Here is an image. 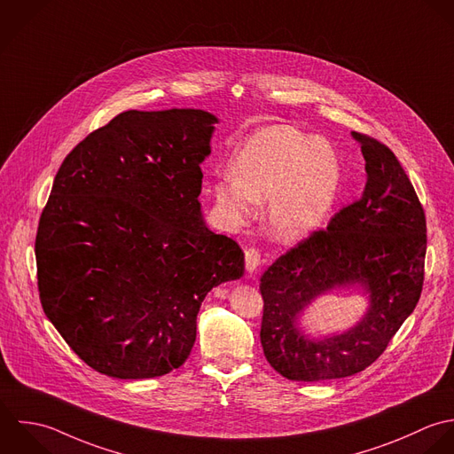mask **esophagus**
Returning a JSON list of instances; mask_svg holds the SVG:
<instances>
[{"mask_svg":"<svg viewBox=\"0 0 454 454\" xmlns=\"http://www.w3.org/2000/svg\"><path fill=\"white\" fill-rule=\"evenodd\" d=\"M245 264L250 273H254L261 264V250L255 247H250L245 250Z\"/></svg>","mask_w":454,"mask_h":454,"instance_id":"34e87169","label":"esophagus"}]
</instances>
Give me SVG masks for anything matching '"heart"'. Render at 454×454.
<instances>
[{
  "label": "heart",
  "mask_w": 454,
  "mask_h": 454,
  "mask_svg": "<svg viewBox=\"0 0 454 454\" xmlns=\"http://www.w3.org/2000/svg\"><path fill=\"white\" fill-rule=\"evenodd\" d=\"M340 183L334 153L291 125L255 134L231 165V176L216 181L218 207L234 225L264 209V229L280 243H294L313 232L329 211Z\"/></svg>",
  "instance_id": "b5f03b06"
}]
</instances>
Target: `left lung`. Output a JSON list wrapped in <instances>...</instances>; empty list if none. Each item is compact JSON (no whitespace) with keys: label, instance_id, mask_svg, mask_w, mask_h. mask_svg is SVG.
Here are the masks:
<instances>
[{"label":"left lung","instance_id":"8db88e82","mask_svg":"<svg viewBox=\"0 0 454 454\" xmlns=\"http://www.w3.org/2000/svg\"><path fill=\"white\" fill-rule=\"evenodd\" d=\"M366 160V186L325 229L280 255L261 278V343L286 379L317 382L363 372L386 350L419 301L427 216L396 154L352 132ZM361 283L371 296L364 320L343 335L311 342L295 327L301 308L336 285Z\"/></svg>","mask_w":454,"mask_h":454}]
</instances>
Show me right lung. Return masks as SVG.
<instances>
[{"label":"right lung","instance_id":"obj_1","mask_svg":"<svg viewBox=\"0 0 454 454\" xmlns=\"http://www.w3.org/2000/svg\"><path fill=\"white\" fill-rule=\"evenodd\" d=\"M216 118L125 111L63 160L40 215V302L68 347L116 379L179 368L206 294L243 277L239 245L197 200Z\"/></svg>","mask_w":454,"mask_h":454}]
</instances>
